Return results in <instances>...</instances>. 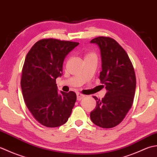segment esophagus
Returning a JSON list of instances; mask_svg holds the SVG:
<instances>
[{
  "instance_id": "34e87169",
  "label": "esophagus",
  "mask_w": 157,
  "mask_h": 157,
  "mask_svg": "<svg viewBox=\"0 0 157 157\" xmlns=\"http://www.w3.org/2000/svg\"><path fill=\"white\" fill-rule=\"evenodd\" d=\"M85 95H82L81 94H80V93H78L77 94H76V98H77V100H81L82 98H84Z\"/></svg>"
}]
</instances>
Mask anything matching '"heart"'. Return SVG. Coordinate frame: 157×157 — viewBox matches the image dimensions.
Wrapping results in <instances>:
<instances>
[{"label": "heart", "mask_w": 157, "mask_h": 157, "mask_svg": "<svg viewBox=\"0 0 157 157\" xmlns=\"http://www.w3.org/2000/svg\"><path fill=\"white\" fill-rule=\"evenodd\" d=\"M85 57H96V55L94 53H87V55H86Z\"/></svg>", "instance_id": "heart-1"}]
</instances>
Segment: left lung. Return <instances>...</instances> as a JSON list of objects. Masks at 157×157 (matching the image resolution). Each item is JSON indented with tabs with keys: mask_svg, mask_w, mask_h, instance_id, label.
<instances>
[{
	"mask_svg": "<svg viewBox=\"0 0 157 157\" xmlns=\"http://www.w3.org/2000/svg\"><path fill=\"white\" fill-rule=\"evenodd\" d=\"M98 45L101 59L100 79L107 90L104 98L96 100L90 113L92 122L102 128L119 124L132 108L136 78L132 62L123 48L113 38L99 36L91 40Z\"/></svg>",
	"mask_w": 157,
	"mask_h": 157,
	"instance_id": "left-lung-1",
	"label": "left lung"
}]
</instances>
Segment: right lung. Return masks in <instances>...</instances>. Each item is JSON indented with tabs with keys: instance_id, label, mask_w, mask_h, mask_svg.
Wrapping results in <instances>:
<instances>
[{
	"instance_id": "1",
	"label": "right lung",
	"mask_w": 157,
	"mask_h": 157,
	"mask_svg": "<svg viewBox=\"0 0 157 157\" xmlns=\"http://www.w3.org/2000/svg\"><path fill=\"white\" fill-rule=\"evenodd\" d=\"M78 43L46 38L38 40L25 57L21 87L25 105L34 119L47 127L68 121L76 100L74 91H57L66 56Z\"/></svg>"
}]
</instances>
